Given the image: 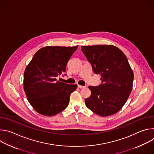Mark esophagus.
I'll return each instance as SVG.
<instances>
[{"label": "esophagus", "mask_w": 154, "mask_h": 154, "mask_svg": "<svg viewBox=\"0 0 154 154\" xmlns=\"http://www.w3.org/2000/svg\"><path fill=\"white\" fill-rule=\"evenodd\" d=\"M78 88H79L82 89V88H85V86H82V85H78Z\"/></svg>", "instance_id": "esophagus-1"}]
</instances>
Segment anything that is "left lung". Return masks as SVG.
Instances as JSON below:
<instances>
[{"label": "left lung", "mask_w": 154, "mask_h": 154, "mask_svg": "<svg viewBox=\"0 0 154 154\" xmlns=\"http://www.w3.org/2000/svg\"><path fill=\"white\" fill-rule=\"evenodd\" d=\"M81 48L102 81L99 86L88 87L91 94L85 99L86 106L100 116L116 113L125 103L133 86L134 72L126 56L112 45Z\"/></svg>", "instance_id": "8db88e82"}]
</instances>
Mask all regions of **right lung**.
Segmentation results:
<instances>
[{
  "mask_svg": "<svg viewBox=\"0 0 154 154\" xmlns=\"http://www.w3.org/2000/svg\"><path fill=\"white\" fill-rule=\"evenodd\" d=\"M74 47L46 46L38 50L24 74V90L28 101L41 115H57L69 104L71 94L77 88L57 81L77 49Z\"/></svg>",
  "mask_w": 154,
  "mask_h": 154,
  "instance_id": "obj_1",
  "label": "right lung"
}]
</instances>
